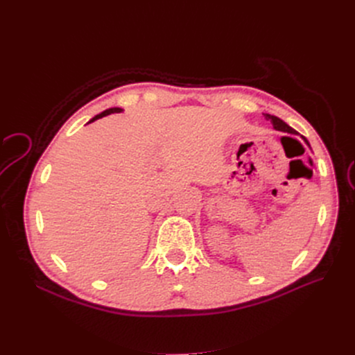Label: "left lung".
Returning <instances> with one entry per match:
<instances>
[{
	"label": "left lung",
	"mask_w": 355,
	"mask_h": 355,
	"mask_svg": "<svg viewBox=\"0 0 355 355\" xmlns=\"http://www.w3.org/2000/svg\"><path fill=\"white\" fill-rule=\"evenodd\" d=\"M265 118H266V119H269V121L272 122V125H273V128H275L276 130H281V132H286V134H292V135H297L296 130H295L293 128H291L286 122H284L281 118L273 116V115H269V114H265ZM301 138H302V139H304V142L309 146L308 139H306L305 137H301ZM309 148H311V146H309Z\"/></svg>",
	"instance_id": "left-lung-1"
}]
</instances>
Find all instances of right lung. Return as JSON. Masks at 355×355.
Here are the masks:
<instances>
[{
	"mask_svg": "<svg viewBox=\"0 0 355 355\" xmlns=\"http://www.w3.org/2000/svg\"><path fill=\"white\" fill-rule=\"evenodd\" d=\"M123 109H121V107H109V109H106V110H103L102 114H99V115H96L95 118H92L87 123H92V122H95L96 119H101V118H103V116H107V115H110V114H121Z\"/></svg>",
	"mask_w": 355,
	"mask_h": 355,
	"instance_id": "right-lung-1",
	"label": "right lung"
}]
</instances>
